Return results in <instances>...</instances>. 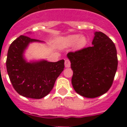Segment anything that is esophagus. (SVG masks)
Returning <instances> with one entry per match:
<instances>
[{
    "mask_svg": "<svg viewBox=\"0 0 127 127\" xmlns=\"http://www.w3.org/2000/svg\"><path fill=\"white\" fill-rule=\"evenodd\" d=\"M64 66H65V67H66V68L70 67V66H71V63H70L69 60H68V59L65 60V61H64Z\"/></svg>",
    "mask_w": 127,
    "mask_h": 127,
    "instance_id": "34e87169",
    "label": "esophagus"
}]
</instances>
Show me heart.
I'll return each instance as SVG.
<instances>
[{
	"mask_svg": "<svg viewBox=\"0 0 127 127\" xmlns=\"http://www.w3.org/2000/svg\"><path fill=\"white\" fill-rule=\"evenodd\" d=\"M87 43L86 37L79 34H74L68 36L62 37L58 40V43L63 47H70L75 44V47L81 48L84 47Z\"/></svg>",
	"mask_w": 127,
	"mask_h": 127,
	"instance_id": "1",
	"label": "heart"
}]
</instances>
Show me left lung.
Returning a JSON list of instances; mask_svg holds the SVG:
<instances>
[{
  "label": "left lung",
  "instance_id": "1",
  "mask_svg": "<svg viewBox=\"0 0 127 127\" xmlns=\"http://www.w3.org/2000/svg\"><path fill=\"white\" fill-rule=\"evenodd\" d=\"M93 46L67 54L73 74L71 83L77 94L95 98L107 93L118 67L114 43L102 32H95Z\"/></svg>",
  "mask_w": 127,
  "mask_h": 127
}]
</instances>
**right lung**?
I'll return each mask as SVG.
<instances>
[{
	"mask_svg": "<svg viewBox=\"0 0 127 127\" xmlns=\"http://www.w3.org/2000/svg\"><path fill=\"white\" fill-rule=\"evenodd\" d=\"M34 42L43 43L24 35L13 41L8 50L6 65L10 81L18 94L27 98H42L52 90L57 77L64 70V61H28L25 51L30 43Z\"/></svg>",
	"mask_w": 127,
	"mask_h": 127,
	"instance_id": "obj_1",
	"label": "right lung"
}]
</instances>
